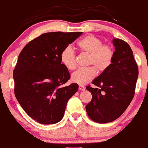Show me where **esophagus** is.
<instances>
[{
  "instance_id": "1",
  "label": "esophagus",
  "mask_w": 148,
  "mask_h": 148,
  "mask_svg": "<svg viewBox=\"0 0 148 148\" xmlns=\"http://www.w3.org/2000/svg\"><path fill=\"white\" fill-rule=\"evenodd\" d=\"M85 89H86V88H85L84 86H79V90L83 91V90H85Z\"/></svg>"
}]
</instances>
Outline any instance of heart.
Wrapping results in <instances>:
<instances>
[{
  "mask_svg": "<svg viewBox=\"0 0 148 148\" xmlns=\"http://www.w3.org/2000/svg\"><path fill=\"white\" fill-rule=\"evenodd\" d=\"M77 47L81 52L89 55L88 64L90 67L76 70L71 76L72 82L85 85L91 81L96 76L97 70L99 72L106 71L111 66L114 57V51L111 46L103 44L99 37L94 35H88L78 42ZM60 60L62 65L68 70L76 67V55L70 47L62 50Z\"/></svg>",
  "mask_w": 148,
  "mask_h": 148,
  "instance_id": "obj_1",
  "label": "heart"
}]
</instances>
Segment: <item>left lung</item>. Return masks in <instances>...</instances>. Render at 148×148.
Masks as SVG:
<instances>
[{"instance_id":"obj_1","label":"left lung","mask_w":148,"mask_h":148,"mask_svg":"<svg viewBox=\"0 0 148 148\" xmlns=\"http://www.w3.org/2000/svg\"><path fill=\"white\" fill-rule=\"evenodd\" d=\"M115 47L113 62L106 71L93 80L96 88L88 86L92 95L86 106L88 116L95 123H107L118 118L135 95L138 68L130 45L123 40H113Z\"/></svg>"}]
</instances>
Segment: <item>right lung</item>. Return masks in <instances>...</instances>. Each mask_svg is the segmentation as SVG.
<instances>
[{
	"instance_id": "add662e5",
	"label": "right lung",
	"mask_w": 148,
	"mask_h": 148,
	"mask_svg": "<svg viewBox=\"0 0 148 148\" xmlns=\"http://www.w3.org/2000/svg\"><path fill=\"white\" fill-rule=\"evenodd\" d=\"M82 32H51L28 42L18 56L13 72L14 95L30 118L44 125L60 122L77 84L61 88L70 79L60 60L62 50Z\"/></svg>"
}]
</instances>
